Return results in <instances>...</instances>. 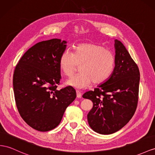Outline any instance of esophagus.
<instances>
[{"mask_svg": "<svg viewBox=\"0 0 155 155\" xmlns=\"http://www.w3.org/2000/svg\"><path fill=\"white\" fill-rule=\"evenodd\" d=\"M76 92H77V97L78 98H81L82 97V94L80 92H79V91H78V90L76 91Z\"/></svg>", "mask_w": 155, "mask_h": 155, "instance_id": "esophagus-1", "label": "esophagus"}]
</instances>
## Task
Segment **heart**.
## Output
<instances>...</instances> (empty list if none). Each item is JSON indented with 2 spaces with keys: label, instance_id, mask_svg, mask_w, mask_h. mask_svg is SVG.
Here are the masks:
<instances>
[{
  "label": "heart",
  "instance_id": "heart-1",
  "mask_svg": "<svg viewBox=\"0 0 155 155\" xmlns=\"http://www.w3.org/2000/svg\"><path fill=\"white\" fill-rule=\"evenodd\" d=\"M115 58L112 51L93 42L78 44L73 52L68 50L61 54L59 66L67 77L73 75L81 66V73L70 78L67 84L77 89H84L92 82L101 84L107 80L112 73Z\"/></svg>",
  "mask_w": 155,
  "mask_h": 155
}]
</instances>
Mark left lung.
I'll return each mask as SVG.
<instances>
[{
	"mask_svg": "<svg viewBox=\"0 0 155 155\" xmlns=\"http://www.w3.org/2000/svg\"><path fill=\"white\" fill-rule=\"evenodd\" d=\"M115 66L110 77L82 97L93 102L87 118L90 128L100 134H111L123 128L136 112L140 74L124 45L114 41Z\"/></svg>",
	"mask_w": 155,
	"mask_h": 155,
	"instance_id": "obj_1",
	"label": "left lung"
}]
</instances>
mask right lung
<instances>
[{
  "instance_id": "add662e5",
  "label": "right lung",
  "mask_w": 155,
  "mask_h": 155,
  "mask_svg": "<svg viewBox=\"0 0 155 155\" xmlns=\"http://www.w3.org/2000/svg\"><path fill=\"white\" fill-rule=\"evenodd\" d=\"M66 43L58 38L37 43L23 54L14 70L13 87L19 113L40 132L57 127L77 96L71 86L56 89L61 78L59 60Z\"/></svg>"
}]
</instances>
